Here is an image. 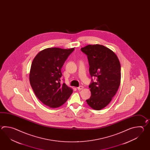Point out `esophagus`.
Instances as JSON below:
<instances>
[{
  "label": "esophagus",
  "mask_w": 150,
  "mask_h": 150,
  "mask_svg": "<svg viewBox=\"0 0 150 150\" xmlns=\"http://www.w3.org/2000/svg\"><path fill=\"white\" fill-rule=\"evenodd\" d=\"M83 86H80L77 87V89H79V90H81V89H83Z\"/></svg>",
  "instance_id": "34e87169"
}]
</instances>
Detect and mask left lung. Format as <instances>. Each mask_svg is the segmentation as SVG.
Listing matches in <instances>:
<instances>
[{"label":"left lung","mask_w":150,"mask_h":150,"mask_svg":"<svg viewBox=\"0 0 150 150\" xmlns=\"http://www.w3.org/2000/svg\"><path fill=\"white\" fill-rule=\"evenodd\" d=\"M81 50L87 56L89 74L96 81L91 83V96L87 104L96 110L104 108L112 101L121 83V64L110 49L100 45H88Z\"/></svg>","instance_id":"left-lung-1"}]
</instances>
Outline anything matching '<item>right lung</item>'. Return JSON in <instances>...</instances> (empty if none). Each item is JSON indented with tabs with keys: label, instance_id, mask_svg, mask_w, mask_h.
Wrapping results in <instances>:
<instances>
[{
	"label": "right lung",
	"instance_id": "obj_1",
	"mask_svg": "<svg viewBox=\"0 0 150 150\" xmlns=\"http://www.w3.org/2000/svg\"><path fill=\"white\" fill-rule=\"evenodd\" d=\"M74 50L47 48L38 52L32 62L30 85L37 98L50 108L63 105L73 92V89L60 81L61 69Z\"/></svg>",
	"mask_w": 150,
	"mask_h": 150
}]
</instances>
